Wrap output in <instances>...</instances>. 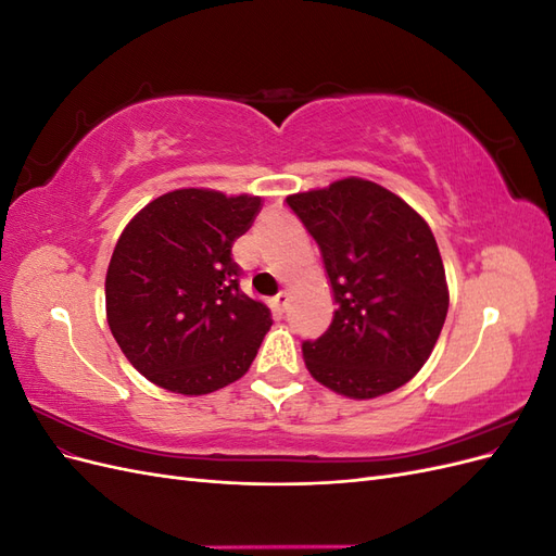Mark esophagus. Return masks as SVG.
I'll list each match as a JSON object with an SVG mask.
<instances>
[{"instance_id":"34e87169","label":"esophagus","mask_w":556,"mask_h":556,"mask_svg":"<svg viewBox=\"0 0 556 556\" xmlns=\"http://www.w3.org/2000/svg\"><path fill=\"white\" fill-rule=\"evenodd\" d=\"M274 308L278 313H285V308H288V292H280L276 299H274Z\"/></svg>"}]
</instances>
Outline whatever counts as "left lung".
<instances>
[{
    "label": "left lung",
    "mask_w": 556,
    "mask_h": 556,
    "mask_svg": "<svg viewBox=\"0 0 556 556\" xmlns=\"http://www.w3.org/2000/svg\"><path fill=\"white\" fill-rule=\"evenodd\" d=\"M288 206L319 245L339 306L319 339L301 343L311 376L350 399L394 392L429 359L450 306L429 225L364 178L290 194Z\"/></svg>",
    "instance_id": "obj_1"
}]
</instances>
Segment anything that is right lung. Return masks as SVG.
I'll return each mask as SVG.
<instances>
[{"label":"right lung","instance_id":"obj_1","mask_svg":"<svg viewBox=\"0 0 556 556\" xmlns=\"http://www.w3.org/2000/svg\"><path fill=\"white\" fill-rule=\"evenodd\" d=\"M262 208L260 197L174 190L125 227L106 271L113 339L141 376L199 396L239 380L274 325L241 292L231 245Z\"/></svg>","mask_w":556,"mask_h":556}]
</instances>
